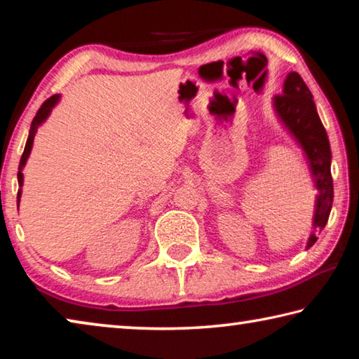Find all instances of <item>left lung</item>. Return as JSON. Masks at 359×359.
<instances>
[{
  "label": "left lung",
  "mask_w": 359,
  "mask_h": 359,
  "mask_svg": "<svg viewBox=\"0 0 359 359\" xmlns=\"http://www.w3.org/2000/svg\"><path fill=\"white\" fill-rule=\"evenodd\" d=\"M277 118L294 139L306 156L313 185L317 188L315 212L312 220V233L309 236L306 248L317 242V231L326 226L331 214L334 187L331 177V147L326 130L318 117L311 90L297 72H290L283 82L282 95L272 100Z\"/></svg>",
  "instance_id": "obj_1"
}]
</instances>
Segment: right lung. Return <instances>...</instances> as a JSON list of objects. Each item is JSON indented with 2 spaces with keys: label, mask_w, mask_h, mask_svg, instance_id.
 Segmentation results:
<instances>
[{
  "label": "right lung",
  "mask_w": 359,
  "mask_h": 359,
  "mask_svg": "<svg viewBox=\"0 0 359 359\" xmlns=\"http://www.w3.org/2000/svg\"><path fill=\"white\" fill-rule=\"evenodd\" d=\"M60 101V95H53L48 98L44 104L41 106V109L38 112H36V117L32 121V126H29V133H28V139H27V144H25V150H23V155L20 158V165H19V172H17V179H19V193H17V205L20 203V196H22V185H23V168L27 165V160L29 154H32V149H33V141H34V136L36 133H38L39 126L44 123L47 120L48 115H50L52 109L57 106V102Z\"/></svg>",
  "instance_id": "obj_1"
}]
</instances>
